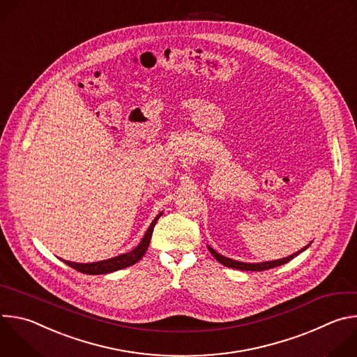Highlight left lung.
<instances>
[{
    "label": "left lung",
    "instance_id": "8db88e82",
    "mask_svg": "<svg viewBox=\"0 0 357 357\" xmlns=\"http://www.w3.org/2000/svg\"><path fill=\"white\" fill-rule=\"evenodd\" d=\"M310 245H311V243H310L308 245L302 247L299 251L291 254V256H288V257L278 259V260H273V261H264V263H243V261H237V260H233V259H229V257L222 256V254H219L218 251H215L211 245H208V248H209V251L212 252V256H213L220 264H223L225 267H230V268H236V270H241V271H264V270H270V268H274V267H278V266H282V264L288 263L289 260H292L294 257H296L299 252L307 250Z\"/></svg>",
    "mask_w": 357,
    "mask_h": 357
}]
</instances>
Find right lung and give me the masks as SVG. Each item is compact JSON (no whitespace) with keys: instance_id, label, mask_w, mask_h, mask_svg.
<instances>
[{"instance_id":"add662e5","label":"right lung","mask_w":357,"mask_h":357,"mask_svg":"<svg viewBox=\"0 0 357 357\" xmlns=\"http://www.w3.org/2000/svg\"><path fill=\"white\" fill-rule=\"evenodd\" d=\"M161 216H162V212L160 215H157V218L152 220V223L149 225V227L145 231V234H144L142 240L139 241V244L134 250H131L128 252L120 254V256L112 257L109 260L96 261V263H73V261H66V260H63V263L68 264L69 267L75 268L76 271H80L83 274H90V275L109 274V273H113V271L130 267V266L135 264L137 261H139L144 257V254L148 250V245H149V241H151L152 231H154V226L157 225V222H158V219Z\"/></svg>"}]
</instances>
